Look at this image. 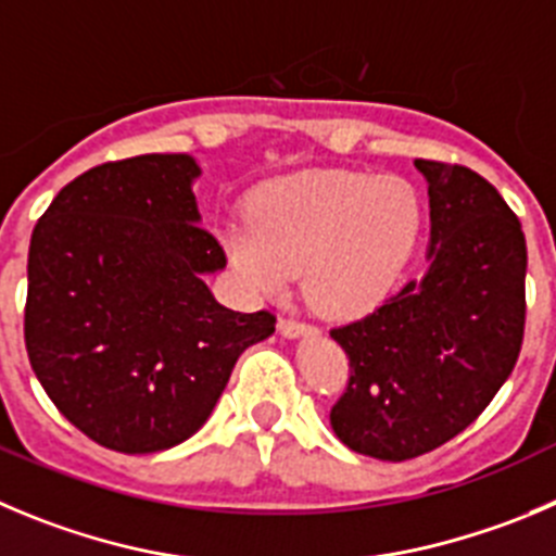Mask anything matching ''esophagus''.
<instances>
[{
	"instance_id": "1",
	"label": "esophagus",
	"mask_w": 556,
	"mask_h": 556,
	"mask_svg": "<svg viewBox=\"0 0 556 556\" xmlns=\"http://www.w3.org/2000/svg\"><path fill=\"white\" fill-rule=\"evenodd\" d=\"M277 329H279V334L288 337V340H299V337H315V334H318V329H315V326L299 324V320H290V318L279 320Z\"/></svg>"
}]
</instances>
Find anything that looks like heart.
I'll use <instances>...</instances> for the list:
<instances>
[{
    "label": "heart",
    "mask_w": 556,
    "mask_h": 556,
    "mask_svg": "<svg viewBox=\"0 0 556 556\" xmlns=\"http://www.w3.org/2000/svg\"><path fill=\"white\" fill-rule=\"evenodd\" d=\"M422 236V202L403 178L313 169L261 191L252 222L225 230L230 263L263 299L302 274L307 302L351 320L381 307L406 277Z\"/></svg>",
    "instance_id": "b5f03b06"
}]
</instances>
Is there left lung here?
Listing matches in <instances>:
<instances>
[{"label": "left lung", "mask_w": 556, "mask_h": 556, "mask_svg": "<svg viewBox=\"0 0 556 556\" xmlns=\"http://www.w3.org/2000/svg\"><path fill=\"white\" fill-rule=\"evenodd\" d=\"M414 167L428 184V271L331 329L351 362L331 430L378 460L417 458L469 428L516 367L527 315V241L500 191L458 164Z\"/></svg>", "instance_id": "left-lung-1"}]
</instances>
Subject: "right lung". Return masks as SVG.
<instances>
[{
    "label": "right lung",
    "instance_id": "obj_1",
    "mask_svg": "<svg viewBox=\"0 0 556 556\" xmlns=\"http://www.w3.org/2000/svg\"><path fill=\"white\" fill-rule=\"evenodd\" d=\"M200 175L189 153L109 161L54 197L29 241V365L62 417L117 453L194 435L277 324L205 285L227 257L200 227Z\"/></svg>",
    "mask_w": 556,
    "mask_h": 556
}]
</instances>
